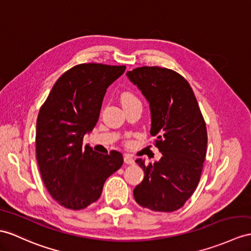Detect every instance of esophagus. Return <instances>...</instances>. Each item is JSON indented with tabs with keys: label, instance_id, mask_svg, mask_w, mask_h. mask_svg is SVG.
<instances>
[{
	"label": "esophagus",
	"instance_id": "34e87169",
	"mask_svg": "<svg viewBox=\"0 0 251 251\" xmlns=\"http://www.w3.org/2000/svg\"><path fill=\"white\" fill-rule=\"evenodd\" d=\"M124 160H125L126 164H129V165H133L134 163H135V161H134V158L130 154H126L125 157H124Z\"/></svg>",
	"mask_w": 251,
	"mask_h": 251
}]
</instances>
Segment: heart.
<instances>
[{"label":"heart","instance_id":"obj_1","mask_svg":"<svg viewBox=\"0 0 251 251\" xmlns=\"http://www.w3.org/2000/svg\"><path fill=\"white\" fill-rule=\"evenodd\" d=\"M120 100H121V103L124 106L133 105V104H140V100L138 99V97L134 93H132V91H124V93H122L120 96Z\"/></svg>","mask_w":251,"mask_h":251}]
</instances>
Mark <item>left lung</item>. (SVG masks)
<instances>
[{
  "label": "left lung",
  "instance_id": "obj_1",
  "mask_svg": "<svg viewBox=\"0 0 251 251\" xmlns=\"http://www.w3.org/2000/svg\"><path fill=\"white\" fill-rule=\"evenodd\" d=\"M126 75L149 102L150 134L162 153L153 164L136 160L145 176L134 188V198L151 211H176L200 181L207 144L203 116L192 87L178 72L145 66Z\"/></svg>",
  "mask_w": 251,
  "mask_h": 251
}]
</instances>
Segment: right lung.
<instances>
[{
	"label": "right lung",
	"instance_id": "1",
	"mask_svg": "<svg viewBox=\"0 0 251 251\" xmlns=\"http://www.w3.org/2000/svg\"><path fill=\"white\" fill-rule=\"evenodd\" d=\"M126 66L81 64L60 76L40 107L36 126V158L54 200L82 210L100 198L109 176L122 166L118 151L97 153L83 138L97 125L107 87Z\"/></svg>",
	"mask_w": 251,
	"mask_h": 251
}]
</instances>
